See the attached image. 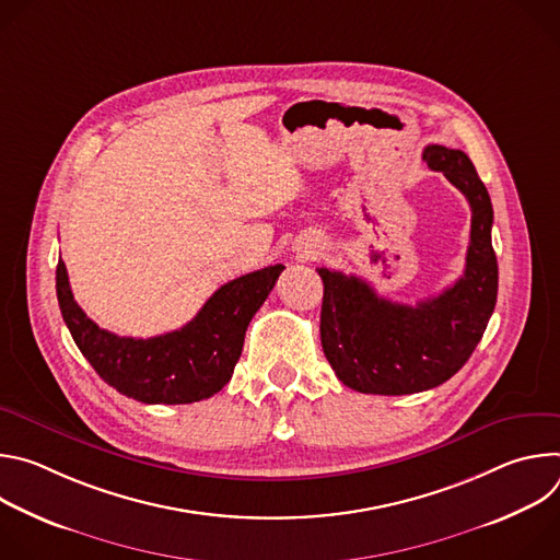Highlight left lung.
Returning a JSON list of instances; mask_svg holds the SVG:
<instances>
[{
    "label": "left lung",
    "mask_w": 560,
    "mask_h": 560,
    "mask_svg": "<svg viewBox=\"0 0 560 560\" xmlns=\"http://www.w3.org/2000/svg\"><path fill=\"white\" fill-rule=\"evenodd\" d=\"M423 162L443 173L471 208L465 272L417 305L394 303L350 275L318 268L324 279L322 346L339 381L363 394H415L454 376L481 341L499 292L492 248L494 210L463 150L428 145Z\"/></svg>",
    "instance_id": "obj_1"
}]
</instances>
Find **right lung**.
<instances>
[{"mask_svg":"<svg viewBox=\"0 0 560 560\" xmlns=\"http://www.w3.org/2000/svg\"><path fill=\"white\" fill-rule=\"evenodd\" d=\"M283 266H268L221 285L184 328L132 339L102 330L77 305L63 261L57 301L63 322L95 372L135 401L184 406L217 394L242 357L248 324L275 288Z\"/></svg>","mask_w":560,"mask_h":560,"instance_id":"add662e5","label":"right lung"}]
</instances>
